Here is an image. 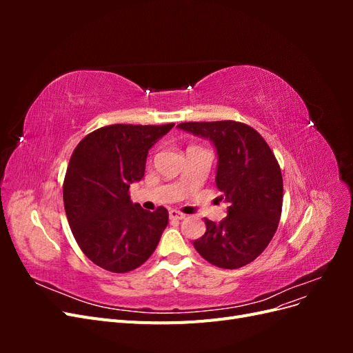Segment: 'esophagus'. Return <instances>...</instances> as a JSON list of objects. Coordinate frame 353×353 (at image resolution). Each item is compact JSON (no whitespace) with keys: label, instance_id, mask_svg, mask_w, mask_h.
<instances>
[{"label":"esophagus","instance_id":"1","mask_svg":"<svg viewBox=\"0 0 353 353\" xmlns=\"http://www.w3.org/2000/svg\"><path fill=\"white\" fill-rule=\"evenodd\" d=\"M169 216H170V219H184L185 213L179 212L176 209H172V210H169Z\"/></svg>","mask_w":353,"mask_h":353}]
</instances>
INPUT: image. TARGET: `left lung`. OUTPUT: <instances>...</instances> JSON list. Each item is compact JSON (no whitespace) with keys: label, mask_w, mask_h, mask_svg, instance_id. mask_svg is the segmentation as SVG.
Segmentation results:
<instances>
[{"label":"left lung","mask_w":353,"mask_h":353,"mask_svg":"<svg viewBox=\"0 0 353 353\" xmlns=\"http://www.w3.org/2000/svg\"><path fill=\"white\" fill-rule=\"evenodd\" d=\"M178 126L215 144L216 185L230 203L225 219L215 223L205 218L206 232L194 241V248L218 268H241L258 258L279 228L283 209L279 160L263 137L245 123L218 121Z\"/></svg>","instance_id":"left-lung-1"}]
</instances>
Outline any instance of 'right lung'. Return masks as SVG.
I'll return each mask as SVG.
<instances>
[{
  "mask_svg": "<svg viewBox=\"0 0 353 353\" xmlns=\"http://www.w3.org/2000/svg\"><path fill=\"white\" fill-rule=\"evenodd\" d=\"M175 123L103 126L74 148L63 183V201L74 240L100 268L123 274L156 250L169 213L144 210L130 196L144 176L152 145Z\"/></svg>",
  "mask_w": 353,
  "mask_h": 353,
  "instance_id": "add662e5",
  "label": "right lung"
}]
</instances>
